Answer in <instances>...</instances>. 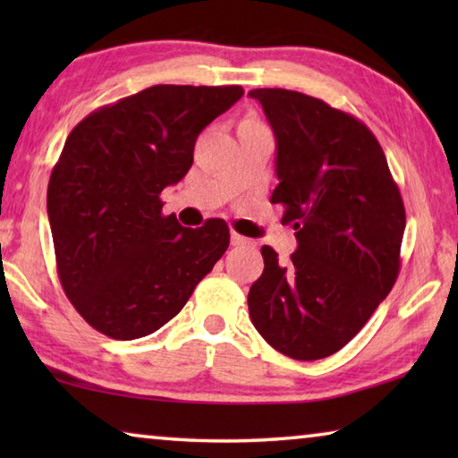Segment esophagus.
<instances>
[{
	"mask_svg": "<svg viewBox=\"0 0 458 458\" xmlns=\"http://www.w3.org/2000/svg\"><path fill=\"white\" fill-rule=\"evenodd\" d=\"M230 242H232V246H246V244H252L250 240L244 238V236H240V234H236V232H232V234H230Z\"/></svg>",
	"mask_w": 458,
	"mask_h": 458,
	"instance_id": "1",
	"label": "esophagus"
}]
</instances>
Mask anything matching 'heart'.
I'll return each mask as SVG.
<instances>
[{
	"label": "heart",
	"instance_id": "heart-1",
	"mask_svg": "<svg viewBox=\"0 0 458 458\" xmlns=\"http://www.w3.org/2000/svg\"><path fill=\"white\" fill-rule=\"evenodd\" d=\"M246 123H259V121H254V119H246Z\"/></svg>",
	"mask_w": 458,
	"mask_h": 458
}]
</instances>
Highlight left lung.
<instances>
[{"label": "left lung", "instance_id": "1", "mask_svg": "<svg viewBox=\"0 0 458 458\" xmlns=\"http://www.w3.org/2000/svg\"><path fill=\"white\" fill-rule=\"evenodd\" d=\"M273 127L283 222L297 250L283 265L262 246L265 270L248 311L268 345L311 361L339 352L387 297L400 270L404 201L374 133L323 100L284 89L248 92Z\"/></svg>", "mask_w": 458, "mask_h": 458}]
</instances>
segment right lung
Here are the masks:
<instances>
[{"label":"right lung","mask_w":458,"mask_h":458,"mask_svg":"<svg viewBox=\"0 0 458 458\" xmlns=\"http://www.w3.org/2000/svg\"><path fill=\"white\" fill-rule=\"evenodd\" d=\"M242 87L157 84L90 113L48 183V220L66 297L90 327L129 341L174 319L230 244L224 220L183 228L159 199L193 164L206 125Z\"/></svg>","instance_id":"obj_1"}]
</instances>
